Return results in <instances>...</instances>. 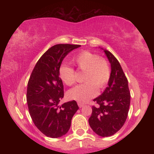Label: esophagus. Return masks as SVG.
<instances>
[{
  "instance_id": "obj_1",
  "label": "esophagus",
  "mask_w": 154,
  "mask_h": 154,
  "mask_svg": "<svg viewBox=\"0 0 154 154\" xmlns=\"http://www.w3.org/2000/svg\"><path fill=\"white\" fill-rule=\"evenodd\" d=\"M77 104H78V106H79V108H82V107H83V106H85L84 103H80V102H78V103H77Z\"/></svg>"
}]
</instances>
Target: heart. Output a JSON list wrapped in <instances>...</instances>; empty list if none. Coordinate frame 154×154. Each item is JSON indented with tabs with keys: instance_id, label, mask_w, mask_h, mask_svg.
<instances>
[{
	"instance_id": "1",
	"label": "heart",
	"mask_w": 154,
	"mask_h": 154,
	"mask_svg": "<svg viewBox=\"0 0 154 154\" xmlns=\"http://www.w3.org/2000/svg\"><path fill=\"white\" fill-rule=\"evenodd\" d=\"M79 69L85 71L83 84L70 90L67 95L71 99L80 103H86L97 94V88H103L109 82L111 69L109 63L104 59L89 51H82L72 59ZM60 78L66 85L75 84V70L66 64L61 65L59 69Z\"/></svg>"
}]
</instances>
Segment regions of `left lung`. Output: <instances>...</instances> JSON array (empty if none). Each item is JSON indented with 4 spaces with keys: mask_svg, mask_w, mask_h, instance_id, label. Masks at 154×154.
<instances>
[{
    "mask_svg": "<svg viewBox=\"0 0 154 154\" xmlns=\"http://www.w3.org/2000/svg\"><path fill=\"white\" fill-rule=\"evenodd\" d=\"M100 49L105 53L111 64V77L105 91L93 100L98 106L92 108L93 111L88 122L97 135L109 137L119 131L126 121L130 93L128 79L118 60L109 51Z\"/></svg>",
    "mask_w": 154,
    "mask_h": 154,
    "instance_id": "1",
    "label": "left lung"
}]
</instances>
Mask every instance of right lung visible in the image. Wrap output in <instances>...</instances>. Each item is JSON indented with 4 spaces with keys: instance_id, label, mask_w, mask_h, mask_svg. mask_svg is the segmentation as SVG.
<instances>
[{
    "instance_id": "right-lung-1",
    "label": "right lung",
    "mask_w": 154,
    "mask_h": 154,
    "mask_svg": "<svg viewBox=\"0 0 154 154\" xmlns=\"http://www.w3.org/2000/svg\"><path fill=\"white\" fill-rule=\"evenodd\" d=\"M79 47L58 44L50 48L38 60L29 77L26 91L29 114L37 128L47 137L57 138L66 134L79 109L75 100L60 103L63 86L59 75L63 59Z\"/></svg>"
}]
</instances>
